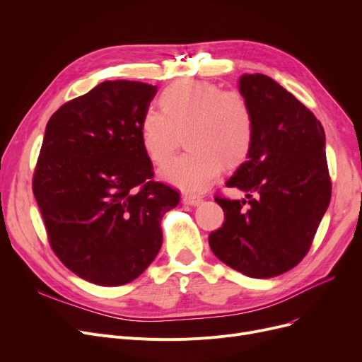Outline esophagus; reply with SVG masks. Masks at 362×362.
Returning <instances> with one entry per match:
<instances>
[{
	"mask_svg": "<svg viewBox=\"0 0 362 362\" xmlns=\"http://www.w3.org/2000/svg\"><path fill=\"white\" fill-rule=\"evenodd\" d=\"M183 202H185L186 205H192V206H195V205H199V204L202 202V198H199V197H194V195H185V197H183Z\"/></svg>",
	"mask_w": 362,
	"mask_h": 362,
	"instance_id": "1",
	"label": "esophagus"
}]
</instances>
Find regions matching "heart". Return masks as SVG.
Here are the masks:
<instances>
[{
	"mask_svg": "<svg viewBox=\"0 0 362 362\" xmlns=\"http://www.w3.org/2000/svg\"><path fill=\"white\" fill-rule=\"evenodd\" d=\"M161 108L148 107L141 120V139L148 157L164 164L186 132L183 152L161 168L168 183L199 194L220 175L223 163L233 165L250 154L254 142V112L245 95L211 82L183 79L167 86Z\"/></svg>",
	"mask_w": 362,
	"mask_h": 362,
	"instance_id": "heart-1",
	"label": "heart"
}]
</instances>
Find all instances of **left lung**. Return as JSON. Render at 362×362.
Listing matches in <instances>:
<instances>
[{
  "label": "left lung",
  "instance_id": "1",
  "mask_svg": "<svg viewBox=\"0 0 362 362\" xmlns=\"http://www.w3.org/2000/svg\"><path fill=\"white\" fill-rule=\"evenodd\" d=\"M239 90L252 108L255 133L226 186L246 192V199L216 195L224 223L208 242L233 270L269 279L308 254L329 206L326 135L314 114L269 76L243 74Z\"/></svg>",
  "mask_w": 362,
  "mask_h": 362
}]
</instances>
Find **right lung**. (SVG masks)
Segmentation results:
<instances>
[{"mask_svg": "<svg viewBox=\"0 0 362 362\" xmlns=\"http://www.w3.org/2000/svg\"><path fill=\"white\" fill-rule=\"evenodd\" d=\"M157 86L107 81L47 123L32 189L54 254L81 279L120 286L139 277L163 245L161 218L176 189L154 182L141 139Z\"/></svg>", "mask_w": 362, "mask_h": 362, "instance_id": "right-lung-1", "label": "right lung"}]
</instances>
